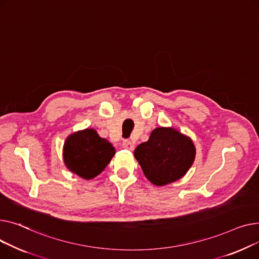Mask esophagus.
<instances>
[{
	"label": "esophagus",
	"instance_id": "esophagus-1",
	"mask_svg": "<svg viewBox=\"0 0 259 259\" xmlns=\"http://www.w3.org/2000/svg\"><path fill=\"white\" fill-rule=\"evenodd\" d=\"M122 146H123L124 148L128 149V150H133V149H134V143H133L132 141H130V140H125V141H123Z\"/></svg>",
	"mask_w": 259,
	"mask_h": 259
}]
</instances>
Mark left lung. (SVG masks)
<instances>
[{
	"label": "left lung",
	"instance_id": "obj_1",
	"mask_svg": "<svg viewBox=\"0 0 259 259\" xmlns=\"http://www.w3.org/2000/svg\"><path fill=\"white\" fill-rule=\"evenodd\" d=\"M195 157V148L188 137L170 127H158L148 141L135 149V158L145 177L157 186H163L183 177Z\"/></svg>",
	"mask_w": 259,
	"mask_h": 259
}]
</instances>
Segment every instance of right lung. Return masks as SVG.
Segmentation results:
<instances>
[{"instance_id":"right-lung-1","label":"right lung","mask_w":259,"mask_h":259,"mask_svg":"<svg viewBox=\"0 0 259 259\" xmlns=\"http://www.w3.org/2000/svg\"><path fill=\"white\" fill-rule=\"evenodd\" d=\"M114 155L113 145L100 138L93 128L69 136L64 147V160L68 168L87 180L98 176Z\"/></svg>"}]
</instances>
